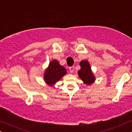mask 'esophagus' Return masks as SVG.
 Here are the masks:
<instances>
[{
  "label": "esophagus",
  "instance_id": "34e87169",
  "mask_svg": "<svg viewBox=\"0 0 132 132\" xmlns=\"http://www.w3.org/2000/svg\"><path fill=\"white\" fill-rule=\"evenodd\" d=\"M73 70H74V67L73 66H71V67H69V71L71 73H72L73 72Z\"/></svg>",
  "mask_w": 132,
  "mask_h": 132
}]
</instances>
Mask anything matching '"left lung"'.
Wrapping results in <instances>:
<instances>
[{"label": "left lung", "instance_id": "obj_1", "mask_svg": "<svg viewBox=\"0 0 132 132\" xmlns=\"http://www.w3.org/2000/svg\"><path fill=\"white\" fill-rule=\"evenodd\" d=\"M81 69L78 71V75L80 78L87 84H90L95 81V77L90 70V66L86 60L81 61L80 63Z\"/></svg>", "mask_w": 132, "mask_h": 132}]
</instances>
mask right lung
<instances>
[{
    "mask_svg": "<svg viewBox=\"0 0 132 132\" xmlns=\"http://www.w3.org/2000/svg\"><path fill=\"white\" fill-rule=\"evenodd\" d=\"M66 73V70L63 66L60 65L58 61L53 60L51 61L49 64L48 68L45 73V81L49 85L52 86V84L58 81Z\"/></svg>",
    "mask_w": 132,
    "mask_h": 132,
    "instance_id": "obj_1",
    "label": "right lung"
}]
</instances>
